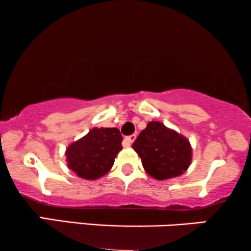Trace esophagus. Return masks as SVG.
<instances>
[{"label":"esophagus","mask_w":251,"mask_h":251,"mask_svg":"<svg viewBox=\"0 0 251 251\" xmlns=\"http://www.w3.org/2000/svg\"><path fill=\"white\" fill-rule=\"evenodd\" d=\"M136 135H131V136H126V138H125V142H123V145H125L126 147H129L130 145H131V144L135 142V139H136Z\"/></svg>","instance_id":"1"}]
</instances>
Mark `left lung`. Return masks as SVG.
<instances>
[{
  "mask_svg": "<svg viewBox=\"0 0 251 251\" xmlns=\"http://www.w3.org/2000/svg\"><path fill=\"white\" fill-rule=\"evenodd\" d=\"M132 149L142 159L146 173L157 180L180 176L192 161V147L187 138L157 121L149 122Z\"/></svg>",
  "mask_w": 251,
  "mask_h": 251,
  "instance_id": "obj_1",
  "label": "left lung"
}]
</instances>
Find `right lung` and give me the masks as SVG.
<instances>
[{"label":"right lung","instance_id":"obj_1","mask_svg":"<svg viewBox=\"0 0 251 251\" xmlns=\"http://www.w3.org/2000/svg\"><path fill=\"white\" fill-rule=\"evenodd\" d=\"M122 139L116 128L91 129L66 149L68 168L83 179H98L111 170L122 150Z\"/></svg>","mask_w":251,"mask_h":251}]
</instances>
